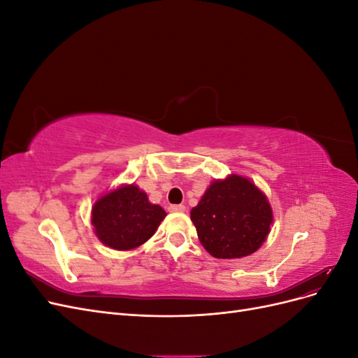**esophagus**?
<instances>
[{
	"label": "esophagus",
	"instance_id": "obj_1",
	"mask_svg": "<svg viewBox=\"0 0 358 358\" xmlns=\"http://www.w3.org/2000/svg\"><path fill=\"white\" fill-rule=\"evenodd\" d=\"M169 210L170 212H185V206H183V204H171Z\"/></svg>",
	"mask_w": 358,
	"mask_h": 358
}]
</instances>
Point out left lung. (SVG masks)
Wrapping results in <instances>:
<instances>
[{"label":"left lung","mask_w":358,"mask_h":358,"mask_svg":"<svg viewBox=\"0 0 358 358\" xmlns=\"http://www.w3.org/2000/svg\"><path fill=\"white\" fill-rule=\"evenodd\" d=\"M197 236L215 258L254 254L270 233L273 213L264 192L249 179L230 175L213 180L191 210Z\"/></svg>","instance_id":"1"}]
</instances>
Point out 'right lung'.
<instances>
[{
	"instance_id": "1",
	"label": "right lung",
	"mask_w": 358,
	"mask_h": 358,
	"mask_svg": "<svg viewBox=\"0 0 358 358\" xmlns=\"http://www.w3.org/2000/svg\"><path fill=\"white\" fill-rule=\"evenodd\" d=\"M166 210L149 203L134 183L104 194L92 206L91 224L99 239L116 251H129L154 236Z\"/></svg>"
}]
</instances>
